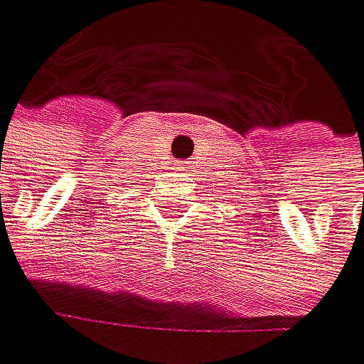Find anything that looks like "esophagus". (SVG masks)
<instances>
[{
  "mask_svg": "<svg viewBox=\"0 0 364 364\" xmlns=\"http://www.w3.org/2000/svg\"><path fill=\"white\" fill-rule=\"evenodd\" d=\"M178 170H188V165L186 163H178Z\"/></svg>",
  "mask_w": 364,
  "mask_h": 364,
  "instance_id": "1",
  "label": "esophagus"
}]
</instances>
